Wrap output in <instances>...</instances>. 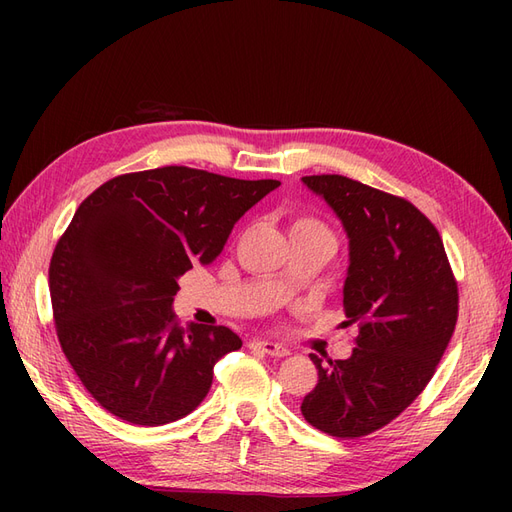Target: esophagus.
I'll list each match as a JSON object with an SVG mask.
<instances>
[{"instance_id":"34e87169","label":"esophagus","mask_w":512,"mask_h":512,"mask_svg":"<svg viewBox=\"0 0 512 512\" xmlns=\"http://www.w3.org/2000/svg\"><path fill=\"white\" fill-rule=\"evenodd\" d=\"M250 348L252 350H260V352H265V354H271V356H288L290 354V350L286 346L277 344V342H271V339H252Z\"/></svg>"}]
</instances>
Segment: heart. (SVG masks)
I'll list each match as a JSON object with an SVG mask.
<instances>
[{
  "instance_id": "1",
  "label": "heart",
  "mask_w": 512,
  "mask_h": 512,
  "mask_svg": "<svg viewBox=\"0 0 512 512\" xmlns=\"http://www.w3.org/2000/svg\"><path fill=\"white\" fill-rule=\"evenodd\" d=\"M307 226H318V228H322L318 222H314V220H309V218H301V220H297L292 224V228L290 230H294V228H307Z\"/></svg>"
}]
</instances>
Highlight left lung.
Segmentation results:
<instances>
[{
    "instance_id": "1",
    "label": "left lung",
    "mask_w": 512,
    "mask_h": 512,
    "mask_svg": "<svg viewBox=\"0 0 512 512\" xmlns=\"http://www.w3.org/2000/svg\"><path fill=\"white\" fill-rule=\"evenodd\" d=\"M348 237L346 324H359L344 361L312 356L318 384L301 412L335 438L391 423L431 380L457 322V284L442 239L408 200L342 175L301 177Z\"/></svg>"
}]
</instances>
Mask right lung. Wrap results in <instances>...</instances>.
<instances>
[{"mask_svg":"<svg viewBox=\"0 0 512 512\" xmlns=\"http://www.w3.org/2000/svg\"><path fill=\"white\" fill-rule=\"evenodd\" d=\"M277 185L164 166L115 177L83 200L55 247L49 284L59 344L102 408L158 427L205 399L215 363L243 342L228 327H179V277L211 265Z\"/></svg>","mask_w":512,"mask_h":512,"instance_id":"add662e5","label":"right lung"}]
</instances>
